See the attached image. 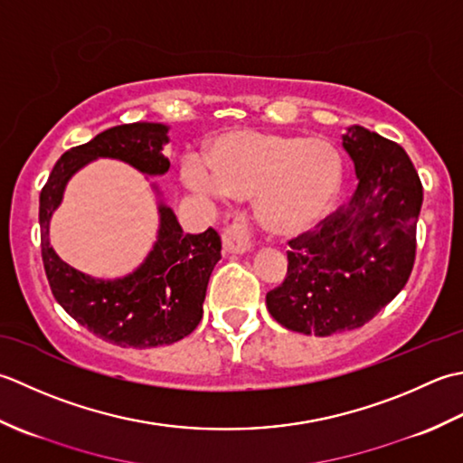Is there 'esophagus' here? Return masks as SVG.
<instances>
[{
  "instance_id": "34e87169",
  "label": "esophagus",
  "mask_w": 463,
  "mask_h": 463,
  "mask_svg": "<svg viewBox=\"0 0 463 463\" xmlns=\"http://www.w3.org/2000/svg\"><path fill=\"white\" fill-rule=\"evenodd\" d=\"M222 241H223L225 253L241 256V253L251 251V240H250L248 228H245V223L240 218L230 220L228 230H225L222 235Z\"/></svg>"
}]
</instances>
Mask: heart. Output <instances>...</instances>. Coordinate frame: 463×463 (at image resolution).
I'll use <instances>...</instances> for the list:
<instances>
[{"instance_id":"heart-1","label":"heart","mask_w":463,"mask_h":463,"mask_svg":"<svg viewBox=\"0 0 463 463\" xmlns=\"http://www.w3.org/2000/svg\"><path fill=\"white\" fill-rule=\"evenodd\" d=\"M202 162L184 167L194 192L253 197L256 220L273 238L294 240L316 230L335 203L344 162L324 139L235 129L215 136Z\"/></svg>"}]
</instances>
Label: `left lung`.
Wrapping results in <instances>:
<instances>
[{
    "instance_id": "1",
    "label": "left lung",
    "mask_w": 463,
    "mask_h": 463,
    "mask_svg": "<svg viewBox=\"0 0 463 463\" xmlns=\"http://www.w3.org/2000/svg\"><path fill=\"white\" fill-rule=\"evenodd\" d=\"M342 147L357 177L352 200L291 241L284 284L266 296L271 317L306 335L370 322L408 284L416 260L423 190L411 159L362 126L345 129Z\"/></svg>"
}]
</instances>
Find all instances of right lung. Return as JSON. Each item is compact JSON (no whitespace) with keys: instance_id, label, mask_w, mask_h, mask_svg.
<instances>
[{"instance_id":"1","label":"right lung","mask_w":463,"mask_h":463,"mask_svg":"<svg viewBox=\"0 0 463 463\" xmlns=\"http://www.w3.org/2000/svg\"><path fill=\"white\" fill-rule=\"evenodd\" d=\"M169 126L136 121L101 131L88 144L71 147L53 165L40 194L42 258L58 304L91 334L119 347H157L190 335L203 316V299L222 240L215 230L184 233L157 184L159 225L152 250L121 278L101 279L65 263L50 241V223L63 202L70 179L96 159H118L144 175H164L169 159Z\"/></svg>"}]
</instances>
